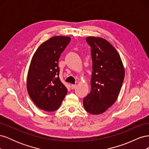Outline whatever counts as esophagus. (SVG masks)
<instances>
[{
    "label": "esophagus",
    "mask_w": 149,
    "mask_h": 149,
    "mask_svg": "<svg viewBox=\"0 0 149 149\" xmlns=\"http://www.w3.org/2000/svg\"><path fill=\"white\" fill-rule=\"evenodd\" d=\"M76 88V84H71V88L72 89H75Z\"/></svg>",
    "instance_id": "1"
}]
</instances>
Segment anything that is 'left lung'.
<instances>
[{
    "instance_id": "left-lung-1",
    "label": "left lung",
    "mask_w": 149,
    "mask_h": 149,
    "mask_svg": "<svg viewBox=\"0 0 149 149\" xmlns=\"http://www.w3.org/2000/svg\"><path fill=\"white\" fill-rule=\"evenodd\" d=\"M91 48L93 72L91 91L83 99L85 110L101 114L116 101L125 76L124 67L116 49L104 38L88 37Z\"/></svg>"
}]
</instances>
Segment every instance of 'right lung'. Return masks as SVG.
Masks as SVG:
<instances>
[{"mask_svg":"<svg viewBox=\"0 0 149 149\" xmlns=\"http://www.w3.org/2000/svg\"><path fill=\"white\" fill-rule=\"evenodd\" d=\"M70 40V37H53L40 45L31 58L26 89L35 104L43 111L57 110L67 93L59 78L58 60Z\"/></svg>","mask_w":149,"mask_h":149,"instance_id":"obj_1","label":"right lung"}]
</instances>
